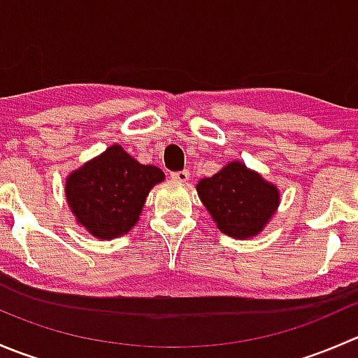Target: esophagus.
Returning a JSON list of instances; mask_svg holds the SVG:
<instances>
[{"label": "esophagus", "mask_w": 358, "mask_h": 358, "mask_svg": "<svg viewBox=\"0 0 358 358\" xmlns=\"http://www.w3.org/2000/svg\"><path fill=\"white\" fill-rule=\"evenodd\" d=\"M189 176H190V173L187 171V169H183V171L171 173V178L175 180V182H178V183H185L187 180H189Z\"/></svg>", "instance_id": "34e87169"}]
</instances>
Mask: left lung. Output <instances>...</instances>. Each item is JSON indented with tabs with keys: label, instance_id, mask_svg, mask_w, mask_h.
<instances>
[{
	"label": "left lung",
	"instance_id": "left-lung-1",
	"mask_svg": "<svg viewBox=\"0 0 358 358\" xmlns=\"http://www.w3.org/2000/svg\"><path fill=\"white\" fill-rule=\"evenodd\" d=\"M196 189L220 232L241 241L258 236L280 204L275 183L243 161L229 162L216 175L199 180Z\"/></svg>",
	"mask_w": 358,
	"mask_h": 358
}]
</instances>
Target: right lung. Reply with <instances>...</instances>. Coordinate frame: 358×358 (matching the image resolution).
Instances as JSON below:
<instances>
[{
    "label": "right lung",
    "instance_id": "add662e5",
    "mask_svg": "<svg viewBox=\"0 0 358 358\" xmlns=\"http://www.w3.org/2000/svg\"><path fill=\"white\" fill-rule=\"evenodd\" d=\"M162 180V169L140 164L114 143L67 176L66 199L78 225L96 239L110 241L138 223L147 196Z\"/></svg>",
    "mask_w": 358,
    "mask_h": 358
}]
</instances>
